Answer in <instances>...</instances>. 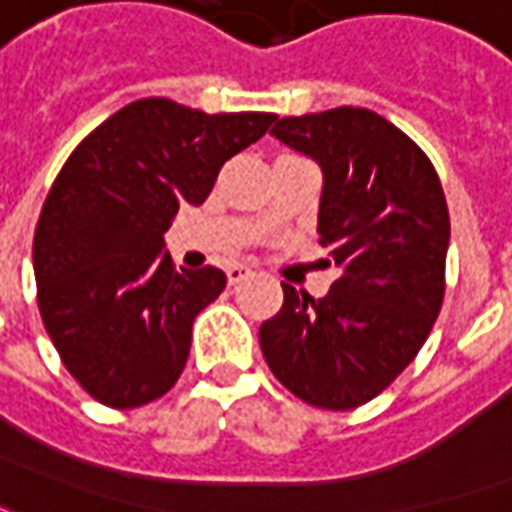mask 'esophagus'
I'll use <instances>...</instances> for the list:
<instances>
[{
  "label": "esophagus",
  "instance_id": "1",
  "mask_svg": "<svg viewBox=\"0 0 512 512\" xmlns=\"http://www.w3.org/2000/svg\"><path fill=\"white\" fill-rule=\"evenodd\" d=\"M252 277V268L241 266V263H235V266L227 268V282L230 285H238V282H244V279Z\"/></svg>",
  "mask_w": 512,
  "mask_h": 512
}]
</instances>
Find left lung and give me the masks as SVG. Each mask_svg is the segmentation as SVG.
<instances>
[{
	"mask_svg": "<svg viewBox=\"0 0 512 512\" xmlns=\"http://www.w3.org/2000/svg\"><path fill=\"white\" fill-rule=\"evenodd\" d=\"M271 134L323 169L318 244L340 266L323 299L282 282L260 348L285 389L326 411L381 395L419 354L444 301L450 211L425 150L362 106L282 117Z\"/></svg>",
	"mask_w": 512,
	"mask_h": 512,
	"instance_id": "left-lung-1",
	"label": "left lung"
}]
</instances>
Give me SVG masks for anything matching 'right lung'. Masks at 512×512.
<instances>
[{"instance_id":"add662e5","label":"right lung","mask_w":512,"mask_h":512,"mask_svg":"<svg viewBox=\"0 0 512 512\" xmlns=\"http://www.w3.org/2000/svg\"><path fill=\"white\" fill-rule=\"evenodd\" d=\"M274 120L142 98L62 164L32 241L38 310L65 370L98 403L145 406L180 378L191 323L227 277L213 266L175 271L161 252L164 233L180 205H202L224 161Z\"/></svg>"}]
</instances>
